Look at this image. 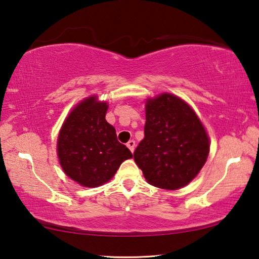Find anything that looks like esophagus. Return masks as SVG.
I'll return each mask as SVG.
<instances>
[{"mask_svg": "<svg viewBox=\"0 0 259 259\" xmlns=\"http://www.w3.org/2000/svg\"><path fill=\"white\" fill-rule=\"evenodd\" d=\"M135 145H136L135 140H129V142L126 143V146H128V148L131 151V153H134V151H135Z\"/></svg>", "mask_w": 259, "mask_h": 259, "instance_id": "1", "label": "esophagus"}]
</instances>
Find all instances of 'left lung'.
<instances>
[{"label":"left lung","mask_w":259,"mask_h":259,"mask_svg":"<svg viewBox=\"0 0 259 259\" xmlns=\"http://www.w3.org/2000/svg\"><path fill=\"white\" fill-rule=\"evenodd\" d=\"M145 137L134 153L146 182L176 191L194 179L207 162L210 139L198 114L176 95L162 93L145 102Z\"/></svg>","instance_id":"left-lung-1"}]
</instances>
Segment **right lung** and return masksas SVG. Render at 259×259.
<instances>
[{
	"mask_svg": "<svg viewBox=\"0 0 259 259\" xmlns=\"http://www.w3.org/2000/svg\"><path fill=\"white\" fill-rule=\"evenodd\" d=\"M108 103L97 95L82 99L68 113L57 138V155L67 177L83 187L111 181L121 163L133 154L116 139L105 119Z\"/></svg>",
	"mask_w": 259,
	"mask_h": 259,
	"instance_id": "right-lung-1",
	"label": "right lung"
}]
</instances>
